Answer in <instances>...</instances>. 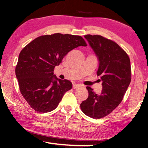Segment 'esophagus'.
<instances>
[{
    "label": "esophagus",
    "instance_id": "obj_1",
    "mask_svg": "<svg viewBox=\"0 0 148 148\" xmlns=\"http://www.w3.org/2000/svg\"><path fill=\"white\" fill-rule=\"evenodd\" d=\"M81 85H80V84H73V88H74V89H76V88H80V87H81Z\"/></svg>",
    "mask_w": 148,
    "mask_h": 148
}]
</instances>
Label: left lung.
<instances>
[{"instance_id":"1","label":"left lung","mask_w":148,"mask_h":148,"mask_svg":"<svg viewBox=\"0 0 148 148\" xmlns=\"http://www.w3.org/2000/svg\"><path fill=\"white\" fill-rule=\"evenodd\" d=\"M85 38L99 61L97 74L102 81V90L96 94L90 87L87 99L80 106L84 114L102 118L120 104L131 82L132 69L129 56L116 42L101 35H86Z\"/></svg>"}]
</instances>
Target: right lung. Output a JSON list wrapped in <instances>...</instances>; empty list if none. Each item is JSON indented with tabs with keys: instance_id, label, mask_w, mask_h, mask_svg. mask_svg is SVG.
I'll return each mask as SVG.
<instances>
[{
	"instance_id": "add662e5",
	"label": "right lung",
	"mask_w": 148,
	"mask_h": 148,
	"mask_svg": "<svg viewBox=\"0 0 148 148\" xmlns=\"http://www.w3.org/2000/svg\"><path fill=\"white\" fill-rule=\"evenodd\" d=\"M80 46H87L81 36L54 33L37 37L20 52L16 79L22 96L35 111L54 110L64 93L72 89V83L58 79L53 71L70 51Z\"/></svg>"
}]
</instances>
